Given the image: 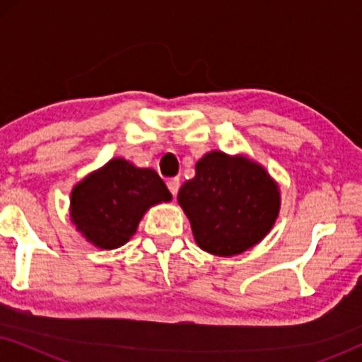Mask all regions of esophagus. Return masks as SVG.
<instances>
[{"label": "esophagus", "mask_w": 362, "mask_h": 362, "mask_svg": "<svg viewBox=\"0 0 362 362\" xmlns=\"http://www.w3.org/2000/svg\"><path fill=\"white\" fill-rule=\"evenodd\" d=\"M166 186H168V189H170L171 194L176 196L177 191H180L181 182H180V180H177V177H171V180L166 181Z\"/></svg>", "instance_id": "esophagus-1"}]
</instances>
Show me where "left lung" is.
Segmentation results:
<instances>
[{
  "instance_id": "8db88e82",
  "label": "left lung",
  "mask_w": 362,
  "mask_h": 362,
  "mask_svg": "<svg viewBox=\"0 0 362 362\" xmlns=\"http://www.w3.org/2000/svg\"><path fill=\"white\" fill-rule=\"evenodd\" d=\"M202 250L232 257L264 240L280 212V189L269 171L244 155L214 150L177 192Z\"/></svg>"
}]
</instances>
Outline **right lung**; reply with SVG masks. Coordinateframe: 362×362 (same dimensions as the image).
<instances>
[{
	"instance_id": "right-lung-1",
	"label": "right lung",
	"mask_w": 362,
	"mask_h": 362,
	"mask_svg": "<svg viewBox=\"0 0 362 362\" xmlns=\"http://www.w3.org/2000/svg\"><path fill=\"white\" fill-rule=\"evenodd\" d=\"M170 201L171 192L155 170L113 158L74 186L71 221L87 242L112 250L132 239L151 206Z\"/></svg>"
}]
</instances>
